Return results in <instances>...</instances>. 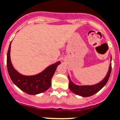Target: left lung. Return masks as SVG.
<instances>
[{
    "instance_id": "obj_1",
    "label": "left lung",
    "mask_w": 120,
    "mask_h": 120,
    "mask_svg": "<svg viewBox=\"0 0 120 120\" xmlns=\"http://www.w3.org/2000/svg\"><path fill=\"white\" fill-rule=\"evenodd\" d=\"M111 72V64H110L109 65V71L106 75V77L101 82L94 85H84V86L76 85L72 82L70 76L68 75V79L70 81L69 88L72 92L82 97H89L91 95H93L94 94L98 92L102 88H103L104 85L107 83L110 76Z\"/></svg>"
}]
</instances>
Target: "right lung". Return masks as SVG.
Returning <instances> with one entry per match:
<instances>
[{
    "mask_svg": "<svg viewBox=\"0 0 120 120\" xmlns=\"http://www.w3.org/2000/svg\"><path fill=\"white\" fill-rule=\"evenodd\" d=\"M11 44L7 55V68L9 76L12 82L19 89L28 94L36 95L42 93L50 88L51 79L60 62L49 66L42 73L33 76H25L16 71L12 66L10 59Z\"/></svg>",
    "mask_w": 120,
    "mask_h": 120,
    "instance_id": "right-lung-1",
    "label": "right lung"
}]
</instances>
